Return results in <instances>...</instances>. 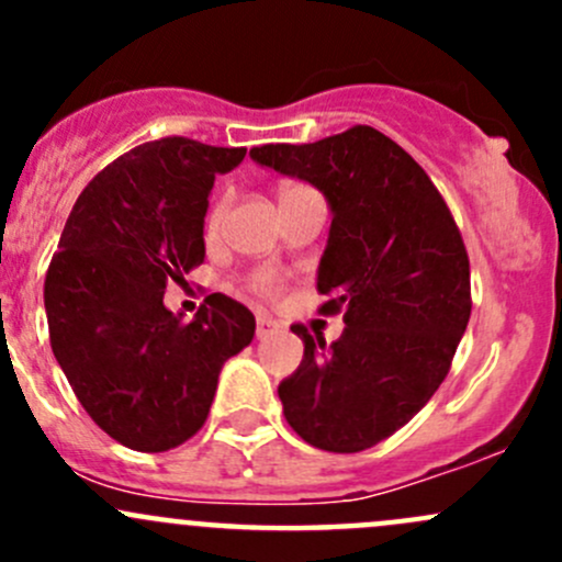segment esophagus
Instances as JSON below:
<instances>
[{"label":"esophagus","instance_id":"obj_1","mask_svg":"<svg viewBox=\"0 0 562 562\" xmlns=\"http://www.w3.org/2000/svg\"><path fill=\"white\" fill-rule=\"evenodd\" d=\"M277 328H280V323H277L274 317L258 315V323H255V337L266 339V337H271V334H274Z\"/></svg>","mask_w":562,"mask_h":562}]
</instances>
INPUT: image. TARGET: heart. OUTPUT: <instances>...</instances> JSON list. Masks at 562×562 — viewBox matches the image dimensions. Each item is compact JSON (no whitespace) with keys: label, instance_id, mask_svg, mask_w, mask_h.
<instances>
[{"label":"heart","instance_id":"heart-1","mask_svg":"<svg viewBox=\"0 0 562 562\" xmlns=\"http://www.w3.org/2000/svg\"><path fill=\"white\" fill-rule=\"evenodd\" d=\"M225 214H228V201L223 198V201L214 203V209L209 212V220H206L209 234H217V231L223 228ZM249 285H252V291L260 293V296H277L282 288V280H280V274H274V271L263 269L252 277V282H249Z\"/></svg>","mask_w":562,"mask_h":562}]
</instances>
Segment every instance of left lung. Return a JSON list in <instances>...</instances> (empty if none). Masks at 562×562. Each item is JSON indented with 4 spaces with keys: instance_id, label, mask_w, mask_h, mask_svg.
<instances>
[{
    "instance_id": "obj_1",
    "label": "left lung",
    "mask_w": 562,
    "mask_h": 562,
    "mask_svg": "<svg viewBox=\"0 0 562 562\" xmlns=\"http://www.w3.org/2000/svg\"><path fill=\"white\" fill-rule=\"evenodd\" d=\"M255 162L310 181L331 206L317 266L323 315L345 331L326 345L304 326V359L280 383L288 424L310 446L356 454L391 438L451 370L470 321V260L443 195L424 168L356 124L315 144H266Z\"/></svg>"
}]
</instances>
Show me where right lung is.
Instances as JSON below:
<instances>
[{"mask_svg":"<svg viewBox=\"0 0 562 562\" xmlns=\"http://www.w3.org/2000/svg\"><path fill=\"white\" fill-rule=\"evenodd\" d=\"M245 146L149 140L78 195L45 274L50 348L83 411L122 446L168 451L203 427L225 361L255 337L245 304L212 293L190 323L162 304L203 263L214 176Z\"/></svg>","mask_w":562,"mask_h":562,"instance_id":"obj_1","label":"right lung"}]
</instances>
